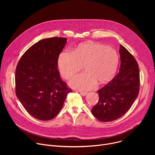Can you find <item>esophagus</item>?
<instances>
[{
    "mask_svg": "<svg viewBox=\"0 0 155 155\" xmlns=\"http://www.w3.org/2000/svg\"><path fill=\"white\" fill-rule=\"evenodd\" d=\"M80 94H81L82 96H85L87 94V93H86V92H83V91H80Z\"/></svg>",
    "mask_w": 155,
    "mask_h": 155,
    "instance_id": "esophagus-1",
    "label": "esophagus"
}]
</instances>
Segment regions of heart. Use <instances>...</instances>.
<instances>
[{"instance_id": "obj_1", "label": "heart", "mask_w": 155, "mask_h": 155, "mask_svg": "<svg viewBox=\"0 0 155 155\" xmlns=\"http://www.w3.org/2000/svg\"><path fill=\"white\" fill-rule=\"evenodd\" d=\"M119 62L115 50L102 43L87 41L74 48L73 53L63 50L58 58V67L61 75L68 79L80 71L83 64L84 72L74 75L69 84L77 89L88 90L97 83H105L111 80Z\"/></svg>"}]
</instances>
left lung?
Wrapping results in <instances>:
<instances>
[{
  "mask_svg": "<svg viewBox=\"0 0 155 155\" xmlns=\"http://www.w3.org/2000/svg\"><path fill=\"white\" fill-rule=\"evenodd\" d=\"M120 72L108 84L97 91L99 100L92 108L93 115L104 122L116 120L124 115L139 92V65L126 48L120 45Z\"/></svg>",
  "mask_w": 155,
  "mask_h": 155,
  "instance_id": "obj_1",
  "label": "left lung"
}]
</instances>
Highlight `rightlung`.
<instances>
[{
  "label": "right lung",
  "instance_id": "obj_1",
  "mask_svg": "<svg viewBox=\"0 0 155 155\" xmlns=\"http://www.w3.org/2000/svg\"><path fill=\"white\" fill-rule=\"evenodd\" d=\"M67 38L41 40L21 58L16 69V94L26 111L37 120L54 118L71 90L60 77L58 58Z\"/></svg>",
  "mask_w": 155,
  "mask_h": 155
}]
</instances>
